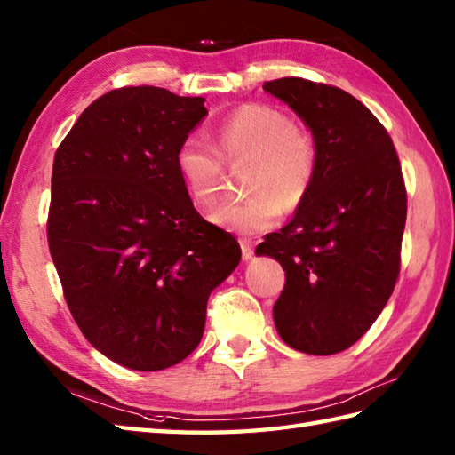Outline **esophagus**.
Returning <instances> with one entry per match:
<instances>
[{
    "mask_svg": "<svg viewBox=\"0 0 455 455\" xmlns=\"http://www.w3.org/2000/svg\"><path fill=\"white\" fill-rule=\"evenodd\" d=\"M239 245H241V255H243V259H251L253 257V249H255V243L247 237H241L239 239Z\"/></svg>",
    "mask_w": 455,
    "mask_h": 455,
    "instance_id": "obj_1",
    "label": "esophagus"
}]
</instances>
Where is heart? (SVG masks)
Segmentation results:
<instances>
[{
	"label": "heart",
	"mask_w": 455,
	"mask_h": 455,
	"mask_svg": "<svg viewBox=\"0 0 455 455\" xmlns=\"http://www.w3.org/2000/svg\"><path fill=\"white\" fill-rule=\"evenodd\" d=\"M216 147L188 136L177 148L175 164L187 190L198 204L210 206L221 196L229 165L249 161L243 200L212 212L216 224L255 234L275 226L282 212L298 208L317 179L319 146L309 128L276 107L247 103L221 120Z\"/></svg>",
	"instance_id": "obj_1"
}]
</instances>
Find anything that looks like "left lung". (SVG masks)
<instances>
[{
    "label": "left lung",
    "mask_w": 455,
    "mask_h": 455,
    "mask_svg": "<svg viewBox=\"0 0 455 455\" xmlns=\"http://www.w3.org/2000/svg\"><path fill=\"white\" fill-rule=\"evenodd\" d=\"M294 108L319 146V169L294 220L257 247L286 270L275 323L288 347L329 356L378 319L401 268L407 188L379 120L335 85L304 77L267 82Z\"/></svg>",
    "instance_id": "1"
}]
</instances>
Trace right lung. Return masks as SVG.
<instances>
[{"instance_id": "right-lung-1", "label": "right lung", "mask_w": 455, "mask_h": 455, "mask_svg": "<svg viewBox=\"0 0 455 455\" xmlns=\"http://www.w3.org/2000/svg\"><path fill=\"white\" fill-rule=\"evenodd\" d=\"M206 115L202 97L120 87L95 99L56 149L50 255L77 327L124 368L185 360L210 291L239 265L237 239L198 214L175 164Z\"/></svg>"}]
</instances>
